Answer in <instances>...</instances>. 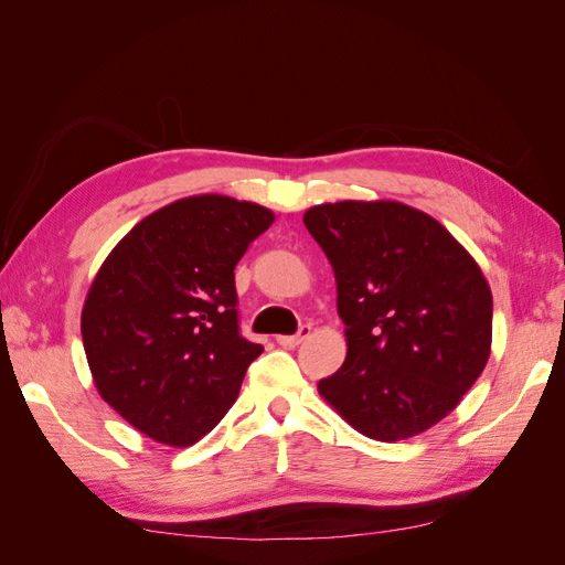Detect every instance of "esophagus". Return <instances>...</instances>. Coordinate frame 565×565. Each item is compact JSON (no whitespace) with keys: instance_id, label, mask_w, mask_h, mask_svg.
<instances>
[{"instance_id":"obj_1","label":"esophagus","mask_w":565,"mask_h":565,"mask_svg":"<svg viewBox=\"0 0 565 565\" xmlns=\"http://www.w3.org/2000/svg\"><path fill=\"white\" fill-rule=\"evenodd\" d=\"M309 337H311V324H301L297 334H282V337H278V344L285 347V349H295V347L301 344L303 339H309Z\"/></svg>"}]
</instances>
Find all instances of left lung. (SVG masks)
I'll return each instance as SVG.
<instances>
[{
	"instance_id": "8db88e82",
	"label": "left lung",
	"mask_w": 565,
	"mask_h": 565,
	"mask_svg": "<svg viewBox=\"0 0 565 565\" xmlns=\"http://www.w3.org/2000/svg\"><path fill=\"white\" fill-rule=\"evenodd\" d=\"M303 224L332 264L349 344L320 396L374 440L431 429L490 358L481 268L434 216L403 202L318 204Z\"/></svg>"
}]
</instances>
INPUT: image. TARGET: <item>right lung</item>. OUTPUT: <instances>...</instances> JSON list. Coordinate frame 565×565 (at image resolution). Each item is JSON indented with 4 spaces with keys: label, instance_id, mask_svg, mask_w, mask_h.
Returning a JSON list of instances; mask_svg holds the SVG:
<instances>
[{
    "label": "right lung",
    "instance_id": "1",
    "mask_svg": "<svg viewBox=\"0 0 565 565\" xmlns=\"http://www.w3.org/2000/svg\"><path fill=\"white\" fill-rule=\"evenodd\" d=\"M273 212L226 195L177 200L108 254L82 309L94 384L148 438L183 448L228 413L264 347L241 334L235 266Z\"/></svg>",
    "mask_w": 565,
    "mask_h": 565
}]
</instances>
